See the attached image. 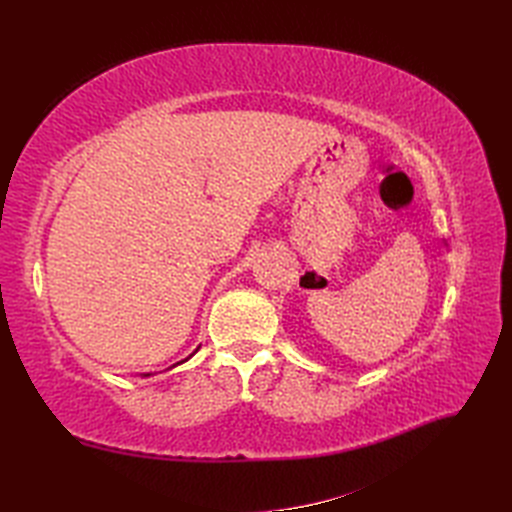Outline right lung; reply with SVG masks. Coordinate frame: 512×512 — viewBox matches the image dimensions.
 I'll use <instances>...</instances> for the list:
<instances>
[{
	"label": "right lung",
	"mask_w": 512,
	"mask_h": 512,
	"mask_svg": "<svg viewBox=\"0 0 512 512\" xmlns=\"http://www.w3.org/2000/svg\"><path fill=\"white\" fill-rule=\"evenodd\" d=\"M198 348H200V346H198ZM198 348H196V350H194V352H192V354H190V356H188V359H192V356H194V354H196V352H198ZM188 359H183V361H177V363H175V365H170V367H168V369H173V367H177V365H181V363H185V361H188ZM149 376H153V374H141V378H149Z\"/></svg>",
	"instance_id": "add662e5"
}]
</instances>
